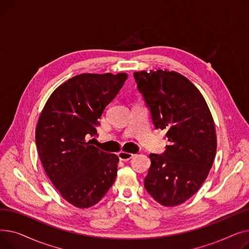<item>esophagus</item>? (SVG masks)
I'll use <instances>...</instances> for the list:
<instances>
[{
  "label": "esophagus",
  "instance_id": "obj_1",
  "mask_svg": "<svg viewBox=\"0 0 249 249\" xmlns=\"http://www.w3.org/2000/svg\"><path fill=\"white\" fill-rule=\"evenodd\" d=\"M134 156L133 153H129V152H125V151H120L119 153H118V158H119L120 160H123V161H127L129 160H131Z\"/></svg>",
  "mask_w": 249,
  "mask_h": 249
}]
</instances>
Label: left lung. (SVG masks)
Wrapping results in <instances>:
<instances>
[{"label":"left lung","mask_w":249,"mask_h":249,"mask_svg":"<svg viewBox=\"0 0 249 249\" xmlns=\"http://www.w3.org/2000/svg\"><path fill=\"white\" fill-rule=\"evenodd\" d=\"M155 129L166 130L169 144L150 153L144 188L162 206L186 202L200 189L215 160L217 138L208 105L187 77L158 70L133 73Z\"/></svg>","instance_id":"1"}]
</instances>
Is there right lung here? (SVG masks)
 <instances>
[{
  "mask_svg": "<svg viewBox=\"0 0 249 249\" xmlns=\"http://www.w3.org/2000/svg\"><path fill=\"white\" fill-rule=\"evenodd\" d=\"M127 73H83L51 94L36 127L44 171L62 198L78 208L97 204L114 184L119 161L91 145L99 119L127 80Z\"/></svg>",
  "mask_w": 249,
  "mask_h": 249,
  "instance_id": "1",
  "label": "right lung"
}]
</instances>
